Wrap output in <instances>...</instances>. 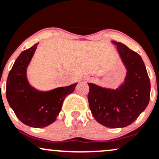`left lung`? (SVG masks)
<instances>
[{"mask_svg": "<svg viewBox=\"0 0 159 159\" xmlns=\"http://www.w3.org/2000/svg\"><path fill=\"white\" fill-rule=\"evenodd\" d=\"M113 43L127 70L124 83L116 90L88 83V99L98 123L106 127L121 128L133 123L148 106L151 85L141 56L123 43Z\"/></svg>", "mask_w": 159, "mask_h": 159, "instance_id": "8db88e82", "label": "left lung"}]
</instances>
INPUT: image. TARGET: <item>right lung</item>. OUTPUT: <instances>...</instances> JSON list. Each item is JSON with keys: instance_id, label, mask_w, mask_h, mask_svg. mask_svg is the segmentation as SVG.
Returning a JSON list of instances; mask_svg holds the SVG:
<instances>
[{"instance_id": "right-lung-1", "label": "right lung", "mask_w": 159, "mask_h": 159, "mask_svg": "<svg viewBox=\"0 0 159 159\" xmlns=\"http://www.w3.org/2000/svg\"><path fill=\"white\" fill-rule=\"evenodd\" d=\"M37 45L24 50L16 59L7 80L6 96L16 117L23 123L43 128L55 122L64 99L75 91L78 83L46 92L32 88L26 78V68Z\"/></svg>"}]
</instances>
